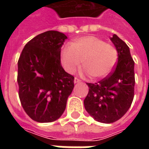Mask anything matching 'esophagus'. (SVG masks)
Wrapping results in <instances>:
<instances>
[{"label":"esophagus","mask_w":149,"mask_h":149,"mask_svg":"<svg viewBox=\"0 0 149 149\" xmlns=\"http://www.w3.org/2000/svg\"><path fill=\"white\" fill-rule=\"evenodd\" d=\"M80 82H81V81H80V80H79L78 78H77V77L74 78V84H77V83H80Z\"/></svg>","instance_id":"34e87169"}]
</instances>
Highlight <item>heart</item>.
Returning a JSON list of instances; mask_svg holds the SVG:
<instances>
[{
	"label": "heart",
	"instance_id": "obj_1",
	"mask_svg": "<svg viewBox=\"0 0 149 149\" xmlns=\"http://www.w3.org/2000/svg\"><path fill=\"white\" fill-rule=\"evenodd\" d=\"M117 51L95 36H84L65 45L60 52V61L66 72L73 74L81 63L84 73L101 79L112 72L117 62Z\"/></svg>",
	"mask_w": 149,
	"mask_h": 149
}]
</instances>
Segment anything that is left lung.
Returning a JSON list of instances; mask_svg holds the SVG:
<instances>
[{
  "label": "left lung",
  "instance_id": "1",
  "mask_svg": "<svg viewBox=\"0 0 149 149\" xmlns=\"http://www.w3.org/2000/svg\"><path fill=\"white\" fill-rule=\"evenodd\" d=\"M110 40L118 53L114 71L98 83H87L85 109L97 121L111 124L127 112L134 97V61L125 41L114 34Z\"/></svg>",
  "mask_w": 149,
  "mask_h": 149
}]
</instances>
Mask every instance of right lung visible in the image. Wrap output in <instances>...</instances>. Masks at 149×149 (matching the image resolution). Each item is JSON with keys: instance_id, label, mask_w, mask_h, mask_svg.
<instances>
[{"instance_id": "obj_1", "label": "right lung", "mask_w": 149, "mask_h": 149, "mask_svg": "<svg viewBox=\"0 0 149 149\" xmlns=\"http://www.w3.org/2000/svg\"><path fill=\"white\" fill-rule=\"evenodd\" d=\"M68 37L47 31L25 45L18 61L17 83L21 105L40 123L52 122L65 112L74 88V77L62 68L60 52Z\"/></svg>"}]
</instances>
